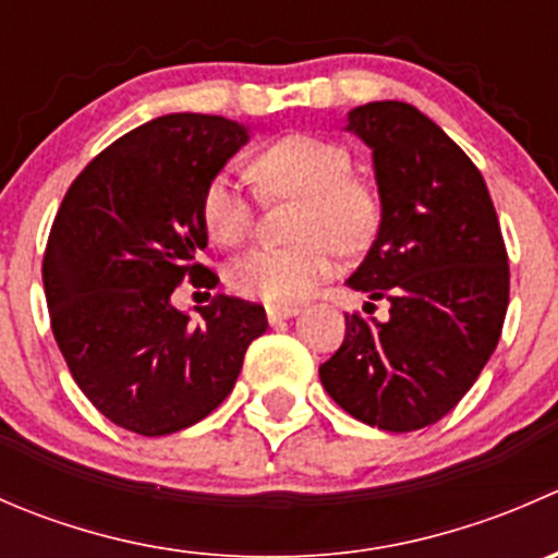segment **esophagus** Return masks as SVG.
<instances>
[{"label":"esophagus","instance_id":"esophagus-1","mask_svg":"<svg viewBox=\"0 0 558 558\" xmlns=\"http://www.w3.org/2000/svg\"><path fill=\"white\" fill-rule=\"evenodd\" d=\"M294 315H300V307L296 305H267V320L272 326L286 318H294Z\"/></svg>","mask_w":558,"mask_h":558}]
</instances>
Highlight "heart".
I'll list each match as a JSON object with an SVG mask.
<instances>
[{"instance_id": "1", "label": "heart", "mask_w": 558, "mask_h": 558, "mask_svg": "<svg viewBox=\"0 0 558 558\" xmlns=\"http://www.w3.org/2000/svg\"><path fill=\"white\" fill-rule=\"evenodd\" d=\"M269 194L305 199L294 245H258L234 258L227 280L238 294L264 302H296L335 275V245L362 251L378 227V202L362 180L351 178L353 161L342 145L311 134H289L258 150L251 165ZM202 221L221 245L243 243L253 227L251 196L232 174H216L202 191Z\"/></svg>"}]
</instances>
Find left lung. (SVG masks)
Segmentation results:
<instances>
[{
	"label": "left lung",
	"instance_id": "8db88e82",
	"mask_svg": "<svg viewBox=\"0 0 558 558\" xmlns=\"http://www.w3.org/2000/svg\"><path fill=\"white\" fill-rule=\"evenodd\" d=\"M373 150L380 227L345 280L388 318L345 315L340 351L318 367L326 393L362 424L415 432L470 391L502 335L510 269L497 210L470 156L408 102L348 112Z\"/></svg>",
	"mask_w": 558,
	"mask_h": 558
}]
</instances>
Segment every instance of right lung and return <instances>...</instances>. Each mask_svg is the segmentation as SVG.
<instances>
[{"instance_id":"right-lung-1","label":"right lung","mask_w":558,"mask_h":558,"mask_svg":"<svg viewBox=\"0 0 558 558\" xmlns=\"http://www.w3.org/2000/svg\"><path fill=\"white\" fill-rule=\"evenodd\" d=\"M251 140L221 116L172 112L105 148L66 191L43 258L59 351L81 391L116 426L161 437L232 393L262 305L218 294L199 318L172 305L183 278L216 286L202 191Z\"/></svg>"}]
</instances>
